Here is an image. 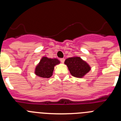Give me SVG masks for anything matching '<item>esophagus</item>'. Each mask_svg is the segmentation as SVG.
I'll list each match as a JSON object with an SVG mask.
<instances>
[{"instance_id":"obj_1","label":"esophagus","mask_w":121,"mask_h":121,"mask_svg":"<svg viewBox=\"0 0 121 121\" xmlns=\"http://www.w3.org/2000/svg\"><path fill=\"white\" fill-rule=\"evenodd\" d=\"M60 62H61L62 63H64V61H65V59L64 58H61L60 59Z\"/></svg>"}]
</instances>
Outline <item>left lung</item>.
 <instances>
[{
	"label": "left lung",
	"mask_w": 121,
	"mask_h": 121,
	"mask_svg": "<svg viewBox=\"0 0 121 121\" xmlns=\"http://www.w3.org/2000/svg\"><path fill=\"white\" fill-rule=\"evenodd\" d=\"M64 64L67 66L71 75L75 78H82L91 70L89 64L79 56L67 58Z\"/></svg>",
	"instance_id": "1"
}]
</instances>
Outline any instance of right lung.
Returning a JSON list of instances; mask_svg holds the SVG:
<instances>
[{"mask_svg":"<svg viewBox=\"0 0 121 121\" xmlns=\"http://www.w3.org/2000/svg\"><path fill=\"white\" fill-rule=\"evenodd\" d=\"M60 64V60L56 58H49L43 56L36 65L35 74L37 76L49 78L53 75L54 67Z\"/></svg>","mask_w":121,"mask_h":121,"instance_id":"add662e5","label":"right lung"}]
</instances>
